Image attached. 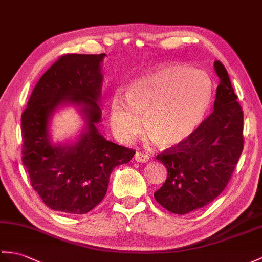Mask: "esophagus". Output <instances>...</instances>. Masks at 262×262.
<instances>
[{
    "label": "esophagus",
    "mask_w": 262,
    "mask_h": 262,
    "mask_svg": "<svg viewBox=\"0 0 262 262\" xmlns=\"http://www.w3.org/2000/svg\"><path fill=\"white\" fill-rule=\"evenodd\" d=\"M148 160H149L148 155L143 154V153H139V151H136V154H135V161L136 162H138V163H146V162H148Z\"/></svg>",
    "instance_id": "1"
}]
</instances>
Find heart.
I'll return each mask as SVG.
<instances>
[{"label": "heart", "instance_id": "b5f03b06", "mask_svg": "<svg viewBox=\"0 0 262 262\" xmlns=\"http://www.w3.org/2000/svg\"><path fill=\"white\" fill-rule=\"evenodd\" d=\"M213 82L203 70L168 64L133 80L125 100L116 94L109 106L115 136L129 142L142 132L162 147L185 142L195 133L213 101Z\"/></svg>", "mask_w": 262, "mask_h": 262}]
</instances>
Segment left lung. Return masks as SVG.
<instances>
[{"mask_svg":"<svg viewBox=\"0 0 262 262\" xmlns=\"http://www.w3.org/2000/svg\"><path fill=\"white\" fill-rule=\"evenodd\" d=\"M214 70L219 86L213 113L185 142L156 157L166 166L167 179L154 198L175 214L211 203L226 188L243 149V112L238 97L220 61L214 62Z\"/></svg>","mask_w":262,"mask_h":262,"instance_id":"left-lung-1","label":"left lung"}]
</instances>
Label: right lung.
Listing matches in <instances>:
<instances>
[{"label": "right lung", "instance_id": "add662e5", "mask_svg": "<svg viewBox=\"0 0 262 262\" xmlns=\"http://www.w3.org/2000/svg\"><path fill=\"white\" fill-rule=\"evenodd\" d=\"M101 54L60 57L32 91L22 113V162L31 185L54 211L84 214L106 195L113 169L135 151L109 142L97 128L101 120ZM64 104L78 108L85 128L76 142L51 141L50 121Z\"/></svg>", "mask_w": 262, "mask_h": 262}]
</instances>
